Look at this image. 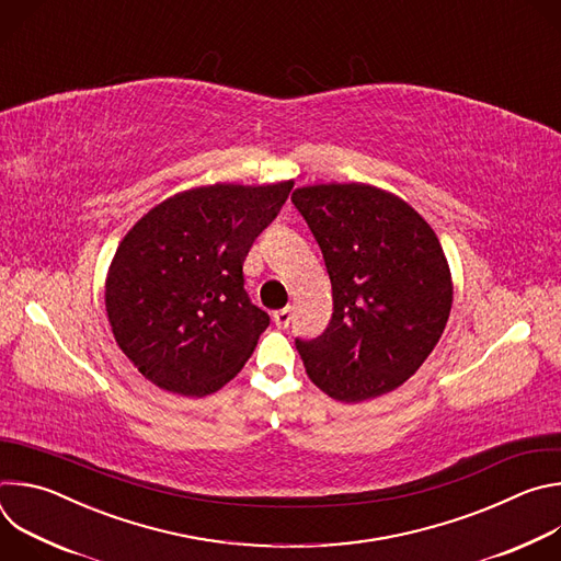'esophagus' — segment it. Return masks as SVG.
Instances as JSON below:
<instances>
[{"label": "esophagus", "mask_w": 561, "mask_h": 561, "mask_svg": "<svg viewBox=\"0 0 561 561\" xmlns=\"http://www.w3.org/2000/svg\"><path fill=\"white\" fill-rule=\"evenodd\" d=\"M273 319H275V324H277L279 329H286V327L290 324V308L286 306V308L275 310V312H273Z\"/></svg>", "instance_id": "obj_1"}]
</instances>
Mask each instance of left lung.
Returning <instances> with one entry per match:
<instances>
[{
    "mask_svg": "<svg viewBox=\"0 0 561 561\" xmlns=\"http://www.w3.org/2000/svg\"><path fill=\"white\" fill-rule=\"evenodd\" d=\"M290 199L324 253L335 308L324 335L295 342L306 375L346 404L399 388L450 314L439 237L409 202L373 184H310Z\"/></svg>",
    "mask_w": 561,
    "mask_h": 561,
    "instance_id": "8db88e82",
    "label": "left lung"
}]
</instances>
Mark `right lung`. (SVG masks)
<instances>
[{
	"label": "right lung",
	"mask_w": 561,
	"mask_h": 561,
	"mask_svg": "<svg viewBox=\"0 0 561 561\" xmlns=\"http://www.w3.org/2000/svg\"><path fill=\"white\" fill-rule=\"evenodd\" d=\"M290 188L293 180L195 186L124 234L104 301L117 346L148 381L206 397L244 368L271 317L249 301L242 264Z\"/></svg>",
	"instance_id": "1"
}]
</instances>
